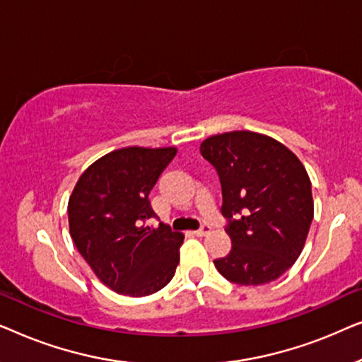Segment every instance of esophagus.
Listing matches in <instances>:
<instances>
[{"label": "esophagus", "instance_id": "obj_1", "mask_svg": "<svg viewBox=\"0 0 362 362\" xmlns=\"http://www.w3.org/2000/svg\"><path fill=\"white\" fill-rule=\"evenodd\" d=\"M209 232H211V227H209V226H202L201 229L194 230V232H192V234L197 235V237H204L206 234H209Z\"/></svg>", "mask_w": 362, "mask_h": 362}]
</instances>
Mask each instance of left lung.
Returning <instances> with one entry per match:
<instances>
[{"instance_id": "8db88e82", "label": "left lung", "mask_w": 362, "mask_h": 362, "mask_svg": "<svg viewBox=\"0 0 362 362\" xmlns=\"http://www.w3.org/2000/svg\"><path fill=\"white\" fill-rule=\"evenodd\" d=\"M201 155L219 175L232 242L229 254L214 260L217 272L239 285L276 280L300 257L313 221L305 166L280 141L247 130L206 138Z\"/></svg>"}]
</instances>
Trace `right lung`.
Wrapping results in <instances>:
<instances>
[{
	"mask_svg": "<svg viewBox=\"0 0 362 362\" xmlns=\"http://www.w3.org/2000/svg\"><path fill=\"white\" fill-rule=\"evenodd\" d=\"M177 150L120 148L92 163L69 197V230L97 279L120 295L146 296L170 284L185 235L156 217L148 194Z\"/></svg>",
	"mask_w": 362,
	"mask_h": 362,
	"instance_id": "right-lung-1",
	"label": "right lung"
}]
</instances>
